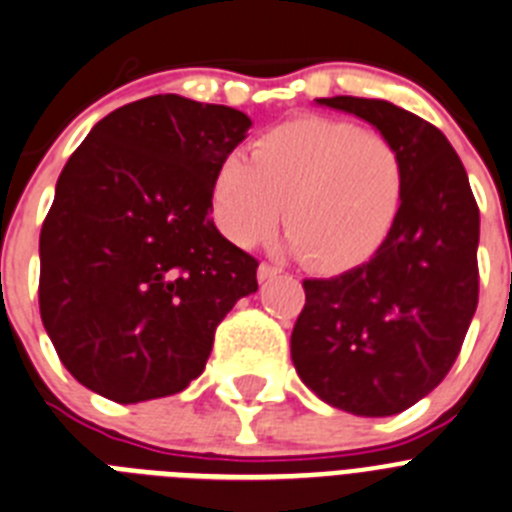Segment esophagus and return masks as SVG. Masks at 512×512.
Returning a JSON list of instances; mask_svg holds the SVG:
<instances>
[{"mask_svg":"<svg viewBox=\"0 0 512 512\" xmlns=\"http://www.w3.org/2000/svg\"><path fill=\"white\" fill-rule=\"evenodd\" d=\"M275 275H280V267L270 265V262H260V267H257V278H260V283H265V280H273Z\"/></svg>","mask_w":512,"mask_h":512,"instance_id":"1","label":"esophagus"}]
</instances>
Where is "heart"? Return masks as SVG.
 <instances>
[{"label": "heart", "mask_w": 512, "mask_h": 512, "mask_svg": "<svg viewBox=\"0 0 512 512\" xmlns=\"http://www.w3.org/2000/svg\"><path fill=\"white\" fill-rule=\"evenodd\" d=\"M405 199L398 145L344 119L296 117L255 137L250 160L229 155L211 181L216 227L252 247L283 219L290 247L319 273L370 260Z\"/></svg>", "instance_id": "obj_1"}]
</instances>
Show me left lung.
I'll use <instances>...</instances> for the list:
<instances>
[{"label":"left lung","mask_w":512,"mask_h":512,"mask_svg":"<svg viewBox=\"0 0 512 512\" xmlns=\"http://www.w3.org/2000/svg\"><path fill=\"white\" fill-rule=\"evenodd\" d=\"M398 145L405 199L370 262L303 280L290 334L298 377L354 416H395L426 398L459 357L480 298V209L439 127L382 99L331 96Z\"/></svg>","instance_id":"left-lung-1"}]
</instances>
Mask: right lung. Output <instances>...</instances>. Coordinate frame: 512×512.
I'll list each match as a JSON object with an SVG mask.
<instances>
[{
    "label": "right lung",
    "mask_w": 512,
    "mask_h": 512,
    "mask_svg": "<svg viewBox=\"0 0 512 512\" xmlns=\"http://www.w3.org/2000/svg\"><path fill=\"white\" fill-rule=\"evenodd\" d=\"M250 117L158 94L114 109L63 168L40 232V316L66 370L114 403L181 393L260 262L219 234L211 181Z\"/></svg>",
    "instance_id": "obj_1"
}]
</instances>
